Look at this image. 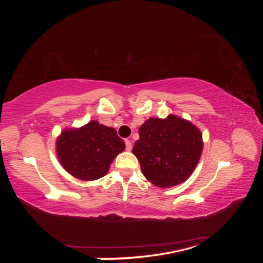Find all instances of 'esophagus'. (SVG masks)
Instances as JSON below:
<instances>
[{"instance_id":"esophagus-1","label":"esophagus","mask_w":263,"mask_h":263,"mask_svg":"<svg viewBox=\"0 0 263 263\" xmlns=\"http://www.w3.org/2000/svg\"><path fill=\"white\" fill-rule=\"evenodd\" d=\"M125 148H126V151H131V148H132L131 140H128V139L125 140Z\"/></svg>"}]
</instances>
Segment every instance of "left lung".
Masks as SVG:
<instances>
[{
    "label": "left lung",
    "instance_id": "obj_1",
    "mask_svg": "<svg viewBox=\"0 0 263 263\" xmlns=\"http://www.w3.org/2000/svg\"><path fill=\"white\" fill-rule=\"evenodd\" d=\"M202 151L201 131L174 115L166 119L146 121L132 148L142 174L160 188H169L188 179L197 166Z\"/></svg>",
    "mask_w": 263,
    "mask_h": 263
}]
</instances>
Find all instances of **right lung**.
<instances>
[{"instance_id":"1","label":"right lung","mask_w":263,"mask_h":263,"mask_svg":"<svg viewBox=\"0 0 263 263\" xmlns=\"http://www.w3.org/2000/svg\"><path fill=\"white\" fill-rule=\"evenodd\" d=\"M125 148L115 128L89 122L81 128L65 130L57 140L60 162L70 175L92 181L104 176L110 163Z\"/></svg>"}]
</instances>
